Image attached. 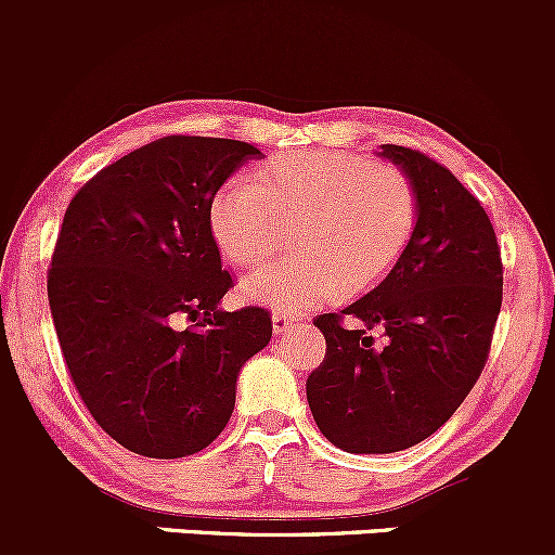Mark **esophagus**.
<instances>
[{
    "mask_svg": "<svg viewBox=\"0 0 555 555\" xmlns=\"http://www.w3.org/2000/svg\"><path fill=\"white\" fill-rule=\"evenodd\" d=\"M299 321H302V318H299V315H292V313H273V334H286V331L295 328Z\"/></svg>",
    "mask_w": 555,
    "mask_h": 555,
    "instance_id": "esophagus-1",
    "label": "esophagus"
}]
</instances>
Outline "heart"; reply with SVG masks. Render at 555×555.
Segmentation results:
<instances>
[{
    "instance_id": "b5f03b06",
    "label": "heart",
    "mask_w": 555,
    "mask_h": 555,
    "mask_svg": "<svg viewBox=\"0 0 555 555\" xmlns=\"http://www.w3.org/2000/svg\"><path fill=\"white\" fill-rule=\"evenodd\" d=\"M420 197L404 169L344 151H292L253 177H232L208 203L221 258L247 269L269 258L292 227L295 256L253 271L247 302L271 310L313 308L373 289L397 269L415 237Z\"/></svg>"
}]
</instances>
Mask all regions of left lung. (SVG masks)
Listing matches in <instances>:
<instances>
[{"label": "left lung", "instance_id": "obj_1", "mask_svg": "<svg viewBox=\"0 0 555 555\" xmlns=\"http://www.w3.org/2000/svg\"><path fill=\"white\" fill-rule=\"evenodd\" d=\"M417 188L415 237L397 269L341 313H323L326 358L308 375L318 430L349 454H391L433 436L486 367L503 263L486 208L443 164L380 145ZM360 322L347 327L346 318ZM385 328V344L366 331Z\"/></svg>", "mask_w": 555, "mask_h": 555}]
</instances>
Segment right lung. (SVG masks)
Returning <instances> with one entry per match:
<instances>
[{
    "label": "right lung",
    "instance_id": "add662e5",
    "mask_svg": "<svg viewBox=\"0 0 555 555\" xmlns=\"http://www.w3.org/2000/svg\"><path fill=\"white\" fill-rule=\"evenodd\" d=\"M256 145L167 135L91 177L69 201L49 266V308L82 404L151 460L197 454L227 428L240 367L271 313H224L232 289L208 203Z\"/></svg>",
    "mask_w": 555,
    "mask_h": 555
}]
</instances>
